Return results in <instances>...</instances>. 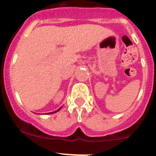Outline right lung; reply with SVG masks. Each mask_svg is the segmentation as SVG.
I'll use <instances>...</instances> for the list:
<instances>
[{
	"mask_svg": "<svg viewBox=\"0 0 156 156\" xmlns=\"http://www.w3.org/2000/svg\"><path fill=\"white\" fill-rule=\"evenodd\" d=\"M61 108H62V107H61V108H58V110H57V111H55V112H51V113H49V114H52V113H55V112H58V111H59V110L61 109Z\"/></svg>",
	"mask_w": 156,
	"mask_h": 156,
	"instance_id": "add662e5",
	"label": "right lung"
}]
</instances>
